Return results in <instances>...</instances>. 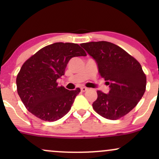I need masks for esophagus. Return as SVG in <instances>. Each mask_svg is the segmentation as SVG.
Masks as SVG:
<instances>
[{"label": "esophagus", "mask_w": 159, "mask_h": 159, "mask_svg": "<svg viewBox=\"0 0 159 159\" xmlns=\"http://www.w3.org/2000/svg\"><path fill=\"white\" fill-rule=\"evenodd\" d=\"M81 90L82 91V92H85V91L87 90V87H81Z\"/></svg>", "instance_id": "obj_1"}]
</instances>
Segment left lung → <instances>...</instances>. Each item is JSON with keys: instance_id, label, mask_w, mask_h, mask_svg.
Wrapping results in <instances>:
<instances>
[{"instance_id": "left-lung-1", "label": "left lung", "mask_w": 159, "mask_h": 159, "mask_svg": "<svg viewBox=\"0 0 159 159\" xmlns=\"http://www.w3.org/2000/svg\"><path fill=\"white\" fill-rule=\"evenodd\" d=\"M81 46L96 61L98 73L110 90H98L93 107L108 120L123 117L136 106L146 90L147 78L139 62L118 45L106 41L82 43Z\"/></svg>"}]
</instances>
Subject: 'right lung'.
<instances>
[{
    "label": "right lung",
    "mask_w": 159,
    "mask_h": 159,
    "mask_svg": "<svg viewBox=\"0 0 159 159\" xmlns=\"http://www.w3.org/2000/svg\"><path fill=\"white\" fill-rule=\"evenodd\" d=\"M87 56L75 43H55L25 61L16 78L17 91L26 108L42 120L54 122L71 109L80 88L69 90L57 80L65 73L71 58Z\"/></svg>",
    "instance_id": "right-lung-1"
}]
</instances>
